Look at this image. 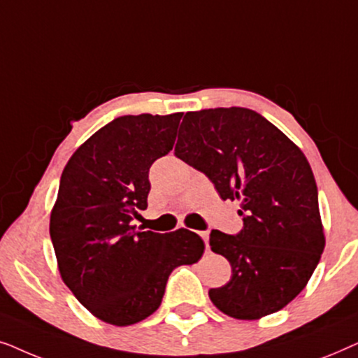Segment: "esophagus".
Wrapping results in <instances>:
<instances>
[{
	"label": "esophagus",
	"instance_id": "34e87169",
	"mask_svg": "<svg viewBox=\"0 0 358 358\" xmlns=\"http://www.w3.org/2000/svg\"><path fill=\"white\" fill-rule=\"evenodd\" d=\"M199 234H200V238L203 239V243H205V248H207V251H208V233H207V231H200Z\"/></svg>",
	"mask_w": 358,
	"mask_h": 358
}]
</instances>
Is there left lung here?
<instances>
[{"instance_id": "1", "label": "left lung", "mask_w": 358, "mask_h": 358, "mask_svg": "<svg viewBox=\"0 0 358 358\" xmlns=\"http://www.w3.org/2000/svg\"><path fill=\"white\" fill-rule=\"evenodd\" d=\"M174 155L207 176L223 200L241 202V231L210 233L212 251L231 264L227 285L210 288L213 305L249 321L287 306L326 244L316 180L301 150L257 112L217 107L185 114Z\"/></svg>"}]
</instances>
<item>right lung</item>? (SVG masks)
I'll return each mask as SVG.
<instances>
[{
  "label": "right lung",
  "instance_id": "right-lung-1",
  "mask_svg": "<svg viewBox=\"0 0 358 358\" xmlns=\"http://www.w3.org/2000/svg\"><path fill=\"white\" fill-rule=\"evenodd\" d=\"M182 114L117 117L90 136L62 173L50 215L58 271L101 321L130 326L158 310L171 272L202 257L189 229L136 231L151 164L173 150Z\"/></svg>",
  "mask_w": 358,
  "mask_h": 358
}]
</instances>
